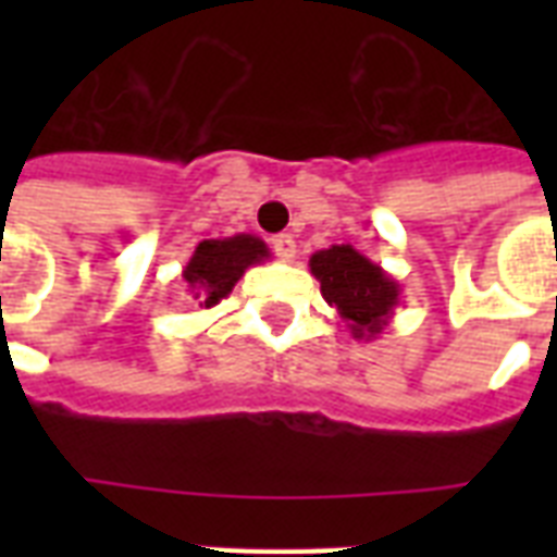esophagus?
I'll return each mask as SVG.
<instances>
[{
  "mask_svg": "<svg viewBox=\"0 0 557 557\" xmlns=\"http://www.w3.org/2000/svg\"><path fill=\"white\" fill-rule=\"evenodd\" d=\"M271 248H274V253H277V257L283 262L295 260V239H292V236H288V234L271 236Z\"/></svg>",
  "mask_w": 557,
  "mask_h": 557,
  "instance_id": "obj_1",
  "label": "esophagus"
}]
</instances>
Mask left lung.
Masks as SVG:
<instances>
[{
	"label": "left lung",
	"mask_w": 557,
	"mask_h": 557,
	"mask_svg": "<svg viewBox=\"0 0 557 557\" xmlns=\"http://www.w3.org/2000/svg\"><path fill=\"white\" fill-rule=\"evenodd\" d=\"M309 269L321 283L323 300L338 309L352 338L375 341L387 330L401 304V288L381 265L352 245H332L309 257Z\"/></svg>",
	"instance_id": "1"
}]
</instances>
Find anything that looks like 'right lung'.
<instances>
[{
	"label": "right lung",
	"instance_id": "right-lung-1",
	"mask_svg": "<svg viewBox=\"0 0 557 557\" xmlns=\"http://www.w3.org/2000/svg\"><path fill=\"white\" fill-rule=\"evenodd\" d=\"M269 257V245L253 234L201 239L190 260H187L182 277H185L193 300H199V306L210 309V306H216L222 297L234 292L245 269L260 265Z\"/></svg>",
	"mask_w": 557,
	"mask_h": 557
}]
</instances>
